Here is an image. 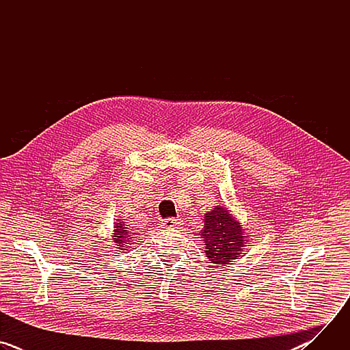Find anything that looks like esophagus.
<instances>
[{
	"instance_id": "obj_1",
	"label": "esophagus",
	"mask_w": 350,
	"mask_h": 350,
	"mask_svg": "<svg viewBox=\"0 0 350 350\" xmlns=\"http://www.w3.org/2000/svg\"><path fill=\"white\" fill-rule=\"evenodd\" d=\"M180 226H183V223L177 219H166L162 221V228L170 230V228H178Z\"/></svg>"
}]
</instances>
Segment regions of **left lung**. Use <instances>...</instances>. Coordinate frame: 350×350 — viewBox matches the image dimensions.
I'll list each match as a JSON object with an SVG mask.
<instances>
[{"label": "left lung", "instance_id": "8db88e82", "mask_svg": "<svg viewBox=\"0 0 350 350\" xmlns=\"http://www.w3.org/2000/svg\"><path fill=\"white\" fill-rule=\"evenodd\" d=\"M204 220L205 224L199 235L205 242L206 258L217 267L232 265L249 241L241 223L224 205H217L205 213Z\"/></svg>", "mask_w": 350, "mask_h": 350}]
</instances>
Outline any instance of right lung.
Wrapping results in <instances>:
<instances>
[{
  "label": "right lung",
  "mask_w": 350,
  "mask_h": 350,
  "mask_svg": "<svg viewBox=\"0 0 350 350\" xmlns=\"http://www.w3.org/2000/svg\"><path fill=\"white\" fill-rule=\"evenodd\" d=\"M127 224L122 219H116V223L113 226V232H112V239L116 245V249L122 252H127V247L131 242V235L134 232H130L129 228L126 227Z\"/></svg>",
  "instance_id": "add662e5"
}]
</instances>
